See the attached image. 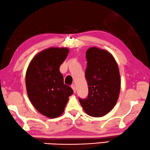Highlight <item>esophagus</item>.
<instances>
[{
    "mask_svg": "<svg viewBox=\"0 0 150 150\" xmlns=\"http://www.w3.org/2000/svg\"><path fill=\"white\" fill-rule=\"evenodd\" d=\"M71 88H72V89L73 90V92H76V88L75 84H72V85H71Z\"/></svg>",
    "mask_w": 150,
    "mask_h": 150,
    "instance_id": "esophagus-1",
    "label": "esophagus"
}]
</instances>
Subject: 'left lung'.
I'll return each instance as SVG.
<instances>
[{
    "label": "left lung",
    "mask_w": 150,
    "mask_h": 150,
    "mask_svg": "<svg viewBox=\"0 0 150 150\" xmlns=\"http://www.w3.org/2000/svg\"><path fill=\"white\" fill-rule=\"evenodd\" d=\"M86 56L88 96L79 100L90 116L103 117L112 110L119 97L121 86L119 68L113 55L105 50L90 47Z\"/></svg>",
    "instance_id": "obj_1"
}]
</instances>
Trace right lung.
<instances>
[{"mask_svg":"<svg viewBox=\"0 0 150 150\" xmlns=\"http://www.w3.org/2000/svg\"><path fill=\"white\" fill-rule=\"evenodd\" d=\"M66 47H50L38 53L31 60L26 73L27 94L35 108L50 118L64 112L72 95V88L64 83L60 66L68 56Z\"/></svg>","mask_w":150,"mask_h":150,"instance_id":"add662e5","label":"right lung"}]
</instances>
